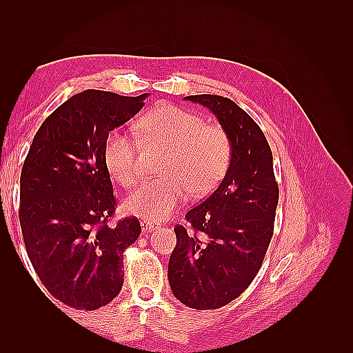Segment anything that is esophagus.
Segmentation results:
<instances>
[{
	"mask_svg": "<svg viewBox=\"0 0 353 353\" xmlns=\"http://www.w3.org/2000/svg\"><path fill=\"white\" fill-rule=\"evenodd\" d=\"M157 228V223H154V222H152V221H141V230H143V232H152V231H154Z\"/></svg>",
	"mask_w": 353,
	"mask_h": 353,
	"instance_id": "obj_1",
	"label": "esophagus"
}]
</instances>
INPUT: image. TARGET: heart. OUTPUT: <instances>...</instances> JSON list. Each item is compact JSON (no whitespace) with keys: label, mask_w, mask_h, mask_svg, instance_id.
Returning a JSON list of instances; mask_svg holds the SVG:
<instances>
[{"label":"heart","mask_w":353,"mask_h":353,"mask_svg":"<svg viewBox=\"0 0 353 353\" xmlns=\"http://www.w3.org/2000/svg\"><path fill=\"white\" fill-rule=\"evenodd\" d=\"M144 141L166 148L160 165L165 176L148 179L123 200L128 215L163 221L193 196H205L225 176L231 162V140L223 128L206 125L201 116L174 104H162L137 122ZM140 145L122 130H113L104 145V163L125 187L140 178Z\"/></svg>","instance_id":"heart-1"}]
</instances>
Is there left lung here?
Returning a JSON list of instances; mask_svg holds the SVG:
<instances>
[{
	"mask_svg": "<svg viewBox=\"0 0 353 353\" xmlns=\"http://www.w3.org/2000/svg\"><path fill=\"white\" fill-rule=\"evenodd\" d=\"M208 108L231 140V162L218 188L187 212L176 225V245L168 265L174 296L188 307L206 311L228 305L261 270L274 232L279 205L272 153L252 117L221 95H188Z\"/></svg>",
	"mask_w": 353,
	"mask_h": 353,
	"instance_id": "8db88e82",
	"label": "left lung"
}]
</instances>
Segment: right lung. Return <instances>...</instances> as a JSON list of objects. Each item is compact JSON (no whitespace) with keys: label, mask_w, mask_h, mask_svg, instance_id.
<instances>
[{"label":"right lung","mask_w":353,"mask_h":353,"mask_svg":"<svg viewBox=\"0 0 353 353\" xmlns=\"http://www.w3.org/2000/svg\"><path fill=\"white\" fill-rule=\"evenodd\" d=\"M147 97L74 94L42 122L23 163L19 219L28 256L48 293L74 309L94 311L119 294L123 252L141 234L135 216L108 223L116 200L104 145Z\"/></svg>","instance_id":"right-lung-1"}]
</instances>
